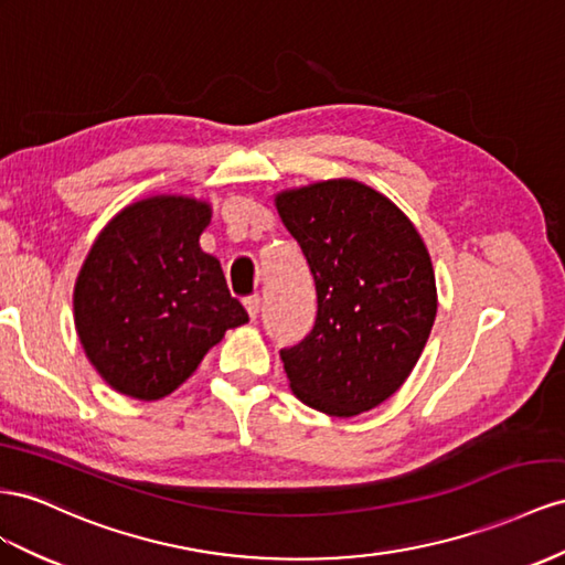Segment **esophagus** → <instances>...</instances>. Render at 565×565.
Segmentation results:
<instances>
[{
	"instance_id": "obj_1",
	"label": "esophagus",
	"mask_w": 565,
	"mask_h": 565,
	"mask_svg": "<svg viewBox=\"0 0 565 565\" xmlns=\"http://www.w3.org/2000/svg\"><path fill=\"white\" fill-rule=\"evenodd\" d=\"M245 309H247V313L252 318H256L258 311H262V297H247L245 299Z\"/></svg>"
}]
</instances>
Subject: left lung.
<instances>
[{"mask_svg":"<svg viewBox=\"0 0 565 565\" xmlns=\"http://www.w3.org/2000/svg\"><path fill=\"white\" fill-rule=\"evenodd\" d=\"M316 282V320L280 349L299 399L349 418L404 385L437 313L430 254L416 227L383 194L328 180L276 200Z\"/></svg>","mask_w":565,"mask_h":565,"instance_id":"8db88e82","label":"left lung"}]
</instances>
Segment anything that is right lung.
Instances as JSON below:
<instances>
[{"label": "right lung", "mask_w": 565, "mask_h": 565, "mask_svg": "<svg viewBox=\"0 0 565 565\" xmlns=\"http://www.w3.org/2000/svg\"><path fill=\"white\" fill-rule=\"evenodd\" d=\"M211 209L151 196L104 227L75 282V328L99 375L135 399H161L227 328L247 323L221 264L200 247Z\"/></svg>", "instance_id": "obj_1"}]
</instances>
